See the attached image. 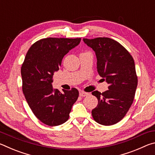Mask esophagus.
<instances>
[{
  "label": "esophagus",
  "instance_id": "1",
  "mask_svg": "<svg viewBox=\"0 0 155 155\" xmlns=\"http://www.w3.org/2000/svg\"><path fill=\"white\" fill-rule=\"evenodd\" d=\"M79 95H80L81 96L83 97V96H85L88 95V93L85 92V91H81L80 92H79Z\"/></svg>",
  "mask_w": 155,
  "mask_h": 155
}]
</instances>
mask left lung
<instances>
[{"instance_id":"obj_1","label":"left lung","mask_w":155,"mask_h":155,"mask_svg":"<svg viewBox=\"0 0 155 155\" xmlns=\"http://www.w3.org/2000/svg\"><path fill=\"white\" fill-rule=\"evenodd\" d=\"M83 41L95 52L98 74L109 84L104 92L91 93L98 101L91 115L100 124H115L125 116L135 98L137 77L134 60L124 46L111 38H84Z\"/></svg>"}]
</instances>
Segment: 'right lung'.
<instances>
[{
    "mask_svg": "<svg viewBox=\"0 0 155 155\" xmlns=\"http://www.w3.org/2000/svg\"><path fill=\"white\" fill-rule=\"evenodd\" d=\"M81 40L41 39L34 43L26 54L21 68L23 94L37 118L48 126L55 127L66 122L78 97L76 88L61 92L52 87V83L64 57L78 46Z\"/></svg>",
    "mask_w": 155,
    "mask_h": 155,
    "instance_id": "add662e5",
    "label": "right lung"
}]
</instances>
